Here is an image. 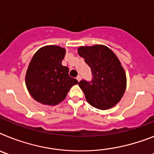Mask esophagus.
Instances as JSON below:
<instances>
[{"instance_id":"34e87169","label":"esophagus","mask_w":154,"mask_h":154,"mask_svg":"<svg viewBox=\"0 0 154 154\" xmlns=\"http://www.w3.org/2000/svg\"><path fill=\"white\" fill-rule=\"evenodd\" d=\"M76 79L78 80V82H79L80 80H81V75H78L77 77H76Z\"/></svg>"}]
</instances>
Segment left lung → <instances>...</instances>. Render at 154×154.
Here are the masks:
<instances>
[{
    "label": "left lung",
    "instance_id": "left-lung-1",
    "mask_svg": "<svg viewBox=\"0 0 154 154\" xmlns=\"http://www.w3.org/2000/svg\"><path fill=\"white\" fill-rule=\"evenodd\" d=\"M78 52L92 72L91 81L79 82L87 102L99 109L112 108L123 96L126 85V74L118 58L108 47L100 45L82 46Z\"/></svg>",
    "mask_w": 154,
    "mask_h": 154
}]
</instances>
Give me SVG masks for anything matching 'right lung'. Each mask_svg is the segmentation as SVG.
I'll return each instance as SVG.
<instances>
[{
    "mask_svg": "<svg viewBox=\"0 0 154 154\" xmlns=\"http://www.w3.org/2000/svg\"><path fill=\"white\" fill-rule=\"evenodd\" d=\"M65 49L56 45L45 46L34 55L26 73V86L39 103L54 106L63 101L72 85L79 82L62 65Z\"/></svg>",
    "mask_w": 154,
    "mask_h": 154,
    "instance_id": "obj_1",
    "label": "right lung"
}]
</instances>
